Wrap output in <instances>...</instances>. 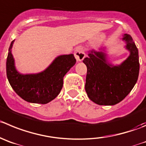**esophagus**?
I'll return each mask as SVG.
<instances>
[{
    "label": "esophagus",
    "instance_id": "esophagus-1",
    "mask_svg": "<svg viewBox=\"0 0 146 146\" xmlns=\"http://www.w3.org/2000/svg\"><path fill=\"white\" fill-rule=\"evenodd\" d=\"M75 58L77 61H82L86 57L84 49L82 47H78L76 49L74 52Z\"/></svg>",
    "mask_w": 146,
    "mask_h": 146
}]
</instances>
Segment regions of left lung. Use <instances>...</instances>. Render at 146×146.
<instances>
[{
  "mask_svg": "<svg viewBox=\"0 0 146 146\" xmlns=\"http://www.w3.org/2000/svg\"><path fill=\"white\" fill-rule=\"evenodd\" d=\"M122 39L130 54L121 65H111L105 53L94 50L83 60L87 67L86 92L88 98L99 105H114L120 102L131 92L138 78V50L130 35L125 34Z\"/></svg>",
  "mask_w": 146,
  "mask_h": 146,
  "instance_id": "8db88e82",
  "label": "left lung"
}]
</instances>
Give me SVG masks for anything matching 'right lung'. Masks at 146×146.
Returning a JSON list of instances; mask_svg holds the SVG:
<instances>
[{"mask_svg": "<svg viewBox=\"0 0 146 146\" xmlns=\"http://www.w3.org/2000/svg\"><path fill=\"white\" fill-rule=\"evenodd\" d=\"M9 47L6 60V74L15 92L24 100L36 104H47L56 98L63 85V77L76 64L73 54L60 55L44 71L36 74L19 73L16 70L11 48Z\"/></svg>", "mask_w": 146, "mask_h": 146, "instance_id": "1", "label": "right lung"}]
</instances>
